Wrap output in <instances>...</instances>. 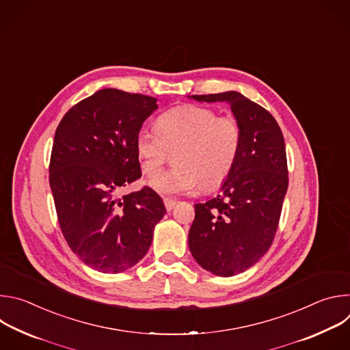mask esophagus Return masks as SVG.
<instances>
[{
    "mask_svg": "<svg viewBox=\"0 0 350 350\" xmlns=\"http://www.w3.org/2000/svg\"><path fill=\"white\" fill-rule=\"evenodd\" d=\"M163 202H165V208L167 212H170L177 205V201H174V199H170V198H165Z\"/></svg>",
    "mask_w": 350,
    "mask_h": 350,
    "instance_id": "34e87169",
    "label": "esophagus"
}]
</instances>
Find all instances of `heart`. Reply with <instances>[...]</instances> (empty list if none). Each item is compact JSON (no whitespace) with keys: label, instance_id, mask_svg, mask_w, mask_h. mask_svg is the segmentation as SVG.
<instances>
[{"label":"heart","instance_id":"b5f03b06","mask_svg":"<svg viewBox=\"0 0 350 350\" xmlns=\"http://www.w3.org/2000/svg\"><path fill=\"white\" fill-rule=\"evenodd\" d=\"M242 144V129L232 115L185 104L162 113L155 131L142 127L135 152L145 176H154L175 152V167L154 177L149 187L165 196L195 193L219 187L230 176Z\"/></svg>","mask_w":350,"mask_h":350}]
</instances>
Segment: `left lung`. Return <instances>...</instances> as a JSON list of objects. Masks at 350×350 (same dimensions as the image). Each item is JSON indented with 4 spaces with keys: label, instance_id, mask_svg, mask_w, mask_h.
<instances>
[{
    "label": "left lung",
    "instance_id": "left-lung-1",
    "mask_svg": "<svg viewBox=\"0 0 350 350\" xmlns=\"http://www.w3.org/2000/svg\"><path fill=\"white\" fill-rule=\"evenodd\" d=\"M192 98L228 103L242 129L241 151L230 176L216 198L195 205L188 234L198 265L231 277L254 266L271 246L288 188L285 142L271 113L237 91Z\"/></svg>",
    "mask_w": 350,
    "mask_h": 350
}]
</instances>
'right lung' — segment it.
I'll return each mask as SVG.
<instances>
[{"label":"right lung","mask_w":350,"mask_h":350,"mask_svg":"<svg viewBox=\"0 0 350 350\" xmlns=\"http://www.w3.org/2000/svg\"><path fill=\"white\" fill-rule=\"evenodd\" d=\"M157 98L104 88L70 108L57 127L49 161L58 221L72 251L91 269L120 273L137 265L166 213L149 187L119 196L141 177L135 135Z\"/></svg>","instance_id":"obj_1"}]
</instances>
